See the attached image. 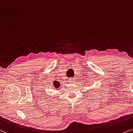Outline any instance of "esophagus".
<instances>
[{"mask_svg": "<svg viewBox=\"0 0 133 133\" xmlns=\"http://www.w3.org/2000/svg\"><path fill=\"white\" fill-rule=\"evenodd\" d=\"M74 78H70L69 79V82L70 84H73V83H74Z\"/></svg>", "mask_w": 133, "mask_h": 133, "instance_id": "esophagus-1", "label": "esophagus"}]
</instances>
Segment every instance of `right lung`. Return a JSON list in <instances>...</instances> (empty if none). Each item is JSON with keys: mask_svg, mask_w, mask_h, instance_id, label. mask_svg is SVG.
<instances>
[{"mask_svg": "<svg viewBox=\"0 0 133 133\" xmlns=\"http://www.w3.org/2000/svg\"><path fill=\"white\" fill-rule=\"evenodd\" d=\"M54 84L55 88V89H56V88H58L60 86V84L59 83V82H58V81H54Z\"/></svg>", "mask_w": 133, "mask_h": 133, "instance_id": "add662e5", "label": "right lung"}]
</instances>
